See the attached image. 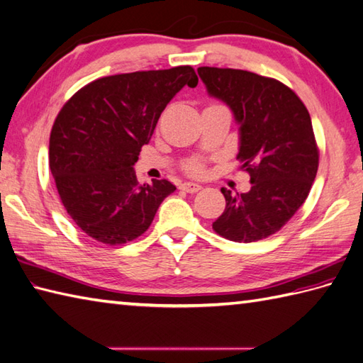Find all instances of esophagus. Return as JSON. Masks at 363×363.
<instances>
[{
  "label": "esophagus",
  "mask_w": 363,
  "mask_h": 363,
  "mask_svg": "<svg viewBox=\"0 0 363 363\" xmlns=\"http://www.w3.org/2000/svg\"><path fill=\"white\" fill-rule=\"evenodd\" d=\"M181 189L187 193H196L201 190V185L195 184V182H184V184H181Z\"/></svg>",
  "instance_id": "obj_1"
}]
</instances>
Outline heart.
<instances>
[{"instance_id": "heart-1", "label": "heart", "mask_w": 363, "mask_h": 363, "mask_svg": "<svg viewBox=\"0 0 363 363\" xmlns=\"http://www.w3.org/2000/svg\"><path fill=\"white\" fill-rule=\"evenodd\" d=\"M185 170L191 174H201L202 172H204V164L198 161V159H191V161L185 164Z\"/></svg>"}]
</instances>
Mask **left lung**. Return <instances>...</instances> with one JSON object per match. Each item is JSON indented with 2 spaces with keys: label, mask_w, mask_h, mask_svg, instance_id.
<instances>
[{
  "label": "left lung",
  "mask_w": 363,
  "mask_h": 363,
  "mask_svg": "<svg viewBox=\"0 0 363 363\" xmlns=\"http://www.w3.org/2000/svg\"><path fill=\"white\" fill-rule=\"evenodd\" d=\"M210 96L230 106L240 125V153L250 176L247 193L221 189L223 215L213 230L235 242L271 237L306 201L318 168L311 116L284 83L230 67H198Z\"/></svg>",
  "instance_id": "left-lung-1"
}]
</instances>
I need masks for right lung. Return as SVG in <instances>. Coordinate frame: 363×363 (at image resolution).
I'll return each mask as SVG.
<instances>
[{"label":"right lung","instance_id":"1","mask_svg":"<svg viewBox=\"0 0 363 363\" xmlns=\"http://www.w3.org/2000/svg\"><path fill=\"white\" fill-rule=\"evenodd\" d=\"M185 85H198L191 66L109 75L79 89L57 114L49 168L67 215L92 240H136L176 190L167 179L140 185L133 165Z\"/></svg>","mask_w":363,"mask_h":363}]
</instances>
